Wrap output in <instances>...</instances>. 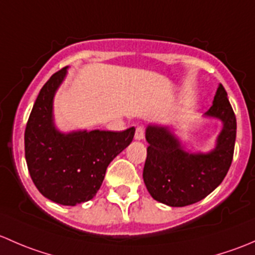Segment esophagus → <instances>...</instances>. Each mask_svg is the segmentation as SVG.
I'll return each instance as SVG.
<instances>
[{"label":"esophagus","mask_w":255,"mask_h":255,"mask_svg":"<svg viewBox=\"0 0 255 255\" xmlns=\"http://www.w3.org/2000/svg\"><path fill=\"white\" fill-rule=\"evenodd\" d=\"M145 137V128L142 127H137L135 131V138L136 140H142Z\"/></svg>","instance_id":"obj_1"}]
</instances>
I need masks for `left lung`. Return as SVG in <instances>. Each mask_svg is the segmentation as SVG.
<instances>
[{"label":"left lung","mask_w":255,"mask_h":255,"mask_svg":"<svg viewBox=\"0 0 255 255\" xmlns=\"http://www.w3.org/2000/svg\"><path fill=\"white\" fill-rule=\"evenodd\" d=\"M205 115L224 123L216 147L206 154L185 152L168 128H147L149 145L142 175L154 200L173 207L191 205L206 198L225 179L233 159L237 122L222 85Z\"/></svg>","instance_id":"left-lung-1"}]
</instances>
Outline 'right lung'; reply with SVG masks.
<instances>
[{
  "label": "right lung",
  "mask_w": 255,
  "mask_h": 255,
  "mask_svg": "<svg viewBox=\"0 0 255 255\" xmlns=\"http://www.w3.org/2000/svg\"><path fill=\"white\" fill-rule=\"evenodd\" d=\"M65 75L66 67L55 72L39 92L25 127L24 151L36 189L54 203L75 206L96 196L109 163L130 145L135 128L57 131L52 122V98Z\"/></svg>",
  "instance_id": "add662e5"
}]
</instances>
